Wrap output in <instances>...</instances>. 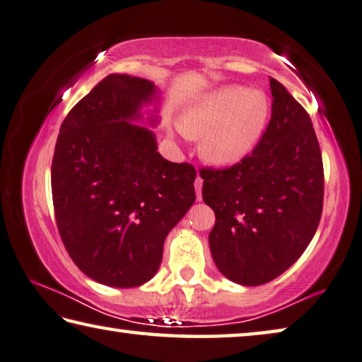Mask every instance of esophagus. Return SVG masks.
<instances>
[{
  "label": "esophagus",
  "instance_id": "34e87169",
  "mask_svg": "<svg viewBox=\"0 0 362 362\" xmlns=\"http://www.w3.org/2000/svg\"><path fill=\"white\" fill-rule=\"evenodd\" d=\"M202 188H203V179L198 175L197 180H194V190H197V199H198V202H202Z\"/></svg>",
  "mask_w": 362,
  "mask_h": 362
}]
</instances>
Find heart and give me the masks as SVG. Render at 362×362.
Masks as SVG:
<instances>
[{"mask_svg": "<svg viewBox=\"0 0 362 362\" xmlns=\"http://www.w3.org/2000/svg\"><path fill=\"white\" fill-rule=\"evenodd\" d=\"M267 112V100L261 91L222 87L188 106L179 125L190 139H203L202 154L209 163L228 165L253 150Z\"/></svg>", "mask_w": 362, "mask_h": 362, "instance_id": "obj_1", "label": "heart"}]
</instances>
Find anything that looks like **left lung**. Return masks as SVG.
Listing matches in <instances>:
<instances>
[{"instance_id": "1", "label": "left lung", "mask_w": 362, "mask_h": 362, "mask_svg": "<svg viewBox=\"0 0 362 362\" xmlns=\"http://www.w3.org/2000/svg\"><path fill=\"white\" fill-rule=\"evenodd\" d=\"M271 93V120L251 154L230 168L199 170L203 199L216 214L212 259L246 286L293 266L322 214V154L311 117L275 78Z\"/></svg>"}]
</instances>
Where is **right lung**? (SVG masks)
<instances>
[{"instance_id":"right-lung-1","label":"right lung","mask_w":362,"mask_h":362,"mask_svg":"<svg viewBox=\"0 0 362 362\" xmlns=\"http://www.w3.org/2000/svg\"><path fill=\"white\" fill-rule=\"evenodd\" d=\"M158 98L150 80L111 74L71 109L57 135V230L80 271L107 286L153 279L165 237L197 198L193 165L164 159L153 132L132 124Z\"/></svg>"}]
</instances>
